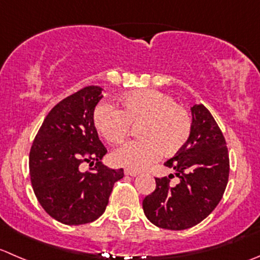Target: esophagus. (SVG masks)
Masks as SVG:
<instances>
[{"instance_id":"esophagus-1","label":"esophagus","mask_w":260,"mask_h":260,"mask_svg":"<svg viewBox=\"0 0 260 260\" xmlns=\"http://www.w3.org/2000/svg\"><path fill=\"white\" fill-rule=\"evenodd\" d=\"M124 174H125V175H129V176H137L138 174H140V171L133 170V169H125Z\"/></svg>"}]
</instances>
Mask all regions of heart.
Wrapping results in <instances>:
<instances>
[{"instance_id": "b5f03b06", "label": "heart", "mask_w": 260, "mask_h": 260, "mask_svg": "<svg viewBox=\"0 0 260 260\" xmlns=\"http://www.w3.org/2000/svg\"><path fill=\"white\" fill-rule=\"evenodd\" d=\"M118 110L109 104H99L92 122L99 135L112 145H120L137 127L140 140L127 143L113 152L117 165L143 169L156 160L158 153L173 156L188 143L191 118L175 99L157 90H138L120 96Z\"/></svg>"}]
</instances>
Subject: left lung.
<instances>
[{"mask_svg": "<svg viewBox=\"0 0 260 260\" xmlns=\"http://www.w3.org/2000/svg\"><path fill=\"white\" fill-rule=\"evenodd\" d=\"M188 143L164 165L174 169L179 183L155 178L156 189L143 200L146 217L157 228L185 230L205 220L220 203L230 173L225 137L207 108L191 107Z\"/></svg>", "mask_w": 260, "mask_h": 260, "instance_id": "left-lung-1", "label": "left lung"}]
</instances>
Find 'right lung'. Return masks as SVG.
I'll list each match as a JSON object with an SVG mask.
<instances>
[{"label": "right lung", "mask_w": 260, "mask_h": 260, "mask_svg": "<svg viewBox=\"0 0 260 260\" xmlns=\"http://www.w3.org/2000/svg\"><path fill=\"white\" fill-rule=\"evenodd\" d=\"M102 87L86 86L58 103L38 131L29 155L30 180L45 212L64 225H84L104 213L123 169L102 164L107 148L92 122ZM94 168L82 172V164Z\"/></svg>", "instance_id": "right-lung-1"}]
</instances>
